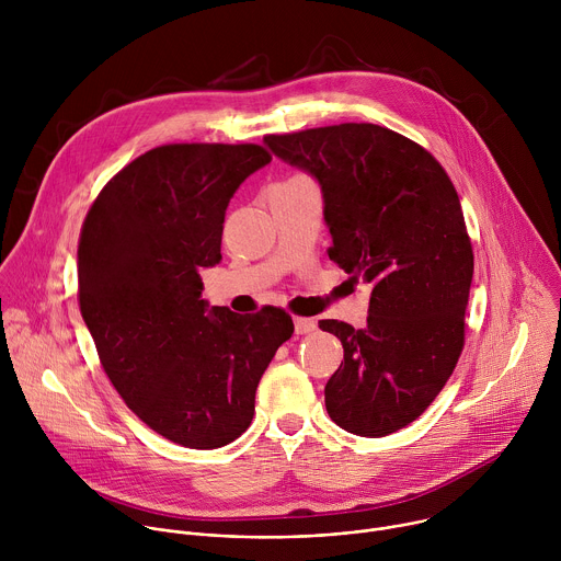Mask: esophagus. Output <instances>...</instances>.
<instances>
[{"label":"esophagus","instance_id":"34e87169","mask_svg":"<svg viewBox=\"0 0 561 561\" xmlns=\"http://www.w3.org/2000/svg\"><path fill=\"white\" fill-rule=\"evenodd\" d=\"M314 329H317V322H314V319H308V317H295V333H297V335L312 333Z\"/></svg>","mask_w":561,"mask_h":561}]
</instances>
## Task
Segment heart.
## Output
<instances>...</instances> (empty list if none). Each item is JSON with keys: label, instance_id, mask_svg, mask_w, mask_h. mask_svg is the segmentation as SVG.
<instances>
[{"label": "heart", "instance_id": "obj_1", "mask_svg": "<svg viewBox=\"0 0 561 561\" xmlns=\"http://www.w3.org/2000/svg\"><path fill=\"white\" fill-rule=\"evenodd\" d=\"M297 180H299V178H297Z\"/></svg>", "mask_w": 561, "mask_h": 561}]
</instances>
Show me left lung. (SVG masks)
<instances>
[{
	"mask_svg": "<svg viewBox=\"0 0 561 561\" xmlns=\"http://www.w3.org/2000/svg\"><path fill=\"white\" fill-rule=\"evenodd\" d=\"M264 144L319 182L329 257L373 286L366 329L319 322L344 346L324 388L331 420L362 437L409 426L463 348L472 247L450 178L426 148L375 124L266 135Z\"/></svg>",
	"mask_w": 561,
	"mask_h": 561,
	"instance_id": "left-lung-1",
	"label": "left lung"
}]
</instances>
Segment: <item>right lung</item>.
Instances as JSON below:
<instances>
[{
  "label": "right lung",
  "mask_w": 561,
  "mask_h": 561,
  "mask_svg": "<svg viewBox=\"0 0 561 561\" xmlns=\"http://www.w3.org/2000/svg\"><path fill=\"white\" fill-rule=\"evenodd\" d=\"M271 159L257 144L157 146L102 188L79 234V310L104 373L146 426L186 448L251 426L257 383L295 331L279 308L237 314L202 299L228 202Z\"/></svg>",
  "instance_id": "1"
}]
</instances>
